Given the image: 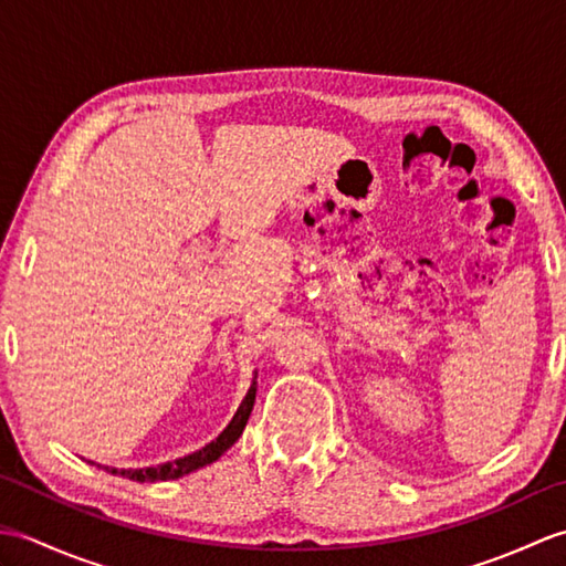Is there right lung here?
I'll return each mask as SVG.
<instances>
[{
	"label": "right lung",
	"instance_id": "1",
	"mask_svg": "<svg viewBox=\"0 0 566 566\" xmlns=\"http://www.w3.org/2000/svg\"><path fill=\"white\" fill-rule=\"evenodd\" d=\"M258 377V371H255ZM255 391H258V381L252 379L250 389L245 394L243 403L238 406V411L233 416L231 423L226 426V430L221 432L219 438L211 440L207 448H201L197 452H191L187 457H179V460L175 462H165V464H158V467H146V469H116V467H104L106 472L109 474H116V476H126V479H134V482H167V479H179L185 476L189 472H197V469L207 467L211 462L219 460V457L231 448V444L243 436L245 430V423L250 418V411H252V403H255Z\"/></svg>",
	"mask_w": 566,
	"mask_h": 566
}]
</instances>
